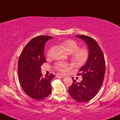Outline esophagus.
Here are the masks:
<instances>
[{
	"instance_id": "34e87169",
	"label": "esophagus",
	"mask_w": 120,
	"mask_h": 120,
	"mask_svg": "<svg viewBox=\"0 0 120 120\" xmlns=\"http://www.w3.org/2000/svg\"><path fill=\"white\" fill-rule=\"evenodd\" d=\"M56 76H57V77H62V78H64L65 77V75L64 74L59 73V74H56Z\"/></svg>"
}]
</instances>
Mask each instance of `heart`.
Returning <instances> with one entry per match:
<instances>
[{
	"label": "heart",
	"mask_w": 120,
	"mask_h": 120,
	"mask_svg": "<svg viewBox=\"0 0 120 120\" xmlns=\"http://www.w3.org/2000/svg\"><path fill=\"white\" fill-rule=\"evenodd\" d=\"M62 46L65 49L69 54H71V61L76 65H82L85 64L89 58V52L85 49H78V45L75 41L72 39H68L62 42ZM51 50L47 52V56H50ZM70 65L65 62H59L56 64L55 68L58 71L65 72L69 69Z\"/></svg>",
	"instance_id": "1"
}]
</instances>
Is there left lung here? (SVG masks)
<instances>
[{"instance_id":"left-lung-1","label":"left lung","mask_w":120,"mask_h":120,"mask_svg":"<svg viewBox=\"0 0 120 120\" xmlns=\"http://www.w3.org/2000/svg\"><path fill=\"white\" fill-rule=\"evenodd\" d=\"M83 40L89 49V58L86 64L79 69L83 79L77 82L73 78L72 85L69 88V94L73 99L86 102L93 98L98 93L104 80L105 71L104 57L101 49L93 38L86 35L75 36Z\"/></svg>"}]
</instances>
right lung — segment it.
I'll return each mask as SVG.
<instances>
[{
    "label": "right lung",
    "mask_w": 120,
    "mask_h": 120,
    "mask_svg": "<svg viewBox=\"0 0 120 120\" xmlns=\"http://www.w3.org/2000/svg\"><path fill=\"white\" fill-rule=\"evenodd\" d=\"M52 37L41 35L35 37L27 44L21 53L18 63V75L21 86L29 96L42 100L51 93L52 74L42 77L41 67L46 60L44 55L45 46Z\"/></svg>",
    "instance_id": "right-lung-1"
}]
</instances>
